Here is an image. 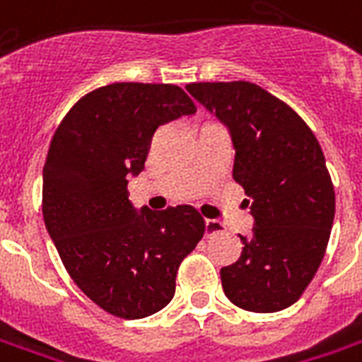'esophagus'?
<instances>
[{
  "mask_svg": "<svg viewBox=\"0 0 362 362\" xmlns=\"http://www.w3.org/2000/svg\"><path fill=\"white\" fill-rule=\"evenodd\" d=\"M218 231H222V224H220V222H216V220H206L205 222L206 237L214 235V233H218Z\"/></svg>",
  "mask_w": 362,
  "mask_h": 362,
  "instance_id": "34e87169",
  "label": "esophagus"
}]
</instances>
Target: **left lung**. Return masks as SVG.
Listing matches in <instances>:
<instances>
[{"mask_svg":"<svg viewBox=\"0 0 362 362\" xmlns=\"http://www.w3.org/2000/svg\"><path fill=\"white\" fill-rule=\"evenodd\" d=\"M187 93L230 131L233 178L255 218L241 258L222 267L237 308L273 313L302 296L321 266L336 199L315 134L285 102L255 83H192Z\"/></svg>","mask_w":362,"mask_h":362,"instance_id":"obj_1","label":"left lung"}]
</instances>
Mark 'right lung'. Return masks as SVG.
<instances>
[{
	"label": "right lung",
	"instance_id": "1",
	"mask_svg": "<svg viewBox=\"0 0 362 362\" xmlns=\"http://www.w3.org/2000/svg\"><path fill=\"white\" fill-rule=\"evenodd\" d=\"M195 112L176 85L112 83L77 100L49 146L47 231L74 283L121 319L163 310L175 296L180 262L205 235L193 206L134 209L127 192L157 127Z\"/></svg>",
	"mask_w": 362,
	"mask_h": 362
}]
</instances>
